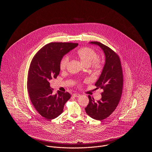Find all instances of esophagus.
<instances>
[{
	"mask_svg": "<svg viewBox=\"0 0 152 152\" xmlns=\"http://www.w3.org/2000/svg\"><path fill=\"white\" fill-rule=\"evenodd\" d=\"M80 94H72L73 97H80Z\"/></svg>",
	"mask_w": 152,
	"mask_h": 152,
	"instance_id": "esophagus-1",
	"label": "esophagus"
}]
</instances>
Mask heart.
Instances as JSON below:
<instances>
[{
    "label": "heart",
    "mask_w": 152,
    "mask_h": 152,
    "mask_svg": "<svg viewBox=\"0 0 152 152\" xmlns=\"http://www.w3.org/2000/svg\"><path fill=\"white\" fill-rule=\"evenodd\" d=\"M77 55L80 61L86 66L91 65L92 68L99 69L102 66V61L98 57L97 52L94 50L89 48L84 47L77 51ZM69 58L68 56H65L61 59L59 66L61 71H64L69 63Z\"/></svg>",
    "instance_id": "heart-1"
}]
</instances>
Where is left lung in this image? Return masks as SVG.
<instances>
[{
  "label": "left lung",
  "mask_w": 152,
  "mask_h": 152,
  "mask_svg": "<svg viewBox=\"0 0 152 152\" xmlns=\"http://www.w3.org/2000/svg\"><path fill=\"white\" fill-rule=\"evenodd\" d=\"M90 43L99 45L103 50L105 63L95 84L97 89H103L101 99L96 101L93 97L88 96L89 101L85 110L91 117L101 121L114 112L120 100L124 81L123 69L120 58L115 51L98 42H91Z\"/></svg>",
  "instance_id": "1"
}]
</instances>
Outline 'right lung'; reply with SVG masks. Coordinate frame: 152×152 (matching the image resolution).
<instances>
[{"label": "right lung", "instance_id": "right-lung-1", "mask_svg": "<svg viewBox=\"0 0 152 152\" xmlns=\"http://www.w3.org/2000/svg\"><path fill=\"white\" fill-rule=\"evenodd\" d=\"M78 45L72 43H50L43 47L32 58L29 65L27 89L31 101L37 112L47 120L61 115L65 102L70 97L68 92L53 94L49 81L57 77L59 63L63 56Z\"/></svg>", "mask_w": 152, "mask_h": 152}]
</instances>
